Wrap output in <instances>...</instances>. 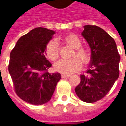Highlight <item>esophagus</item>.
I'll list each match as a JSON object with an SVG mask.
<instances>
[{
  "instance_id": "1",
  "label": "esophagus",
  "mask_w": 126,
  "mask_h": 126,
  "mask_svg": "<svg viewBox=\"0 0 126 126\" xmlns=\"http://www.w3.org/2000/svg\"><path fill=\"white\" fill-rule=\"evenodd\" d=\"M61 76H62V78H69L71 75H69V74H62Z\"/></svg>"
}]
</instances>
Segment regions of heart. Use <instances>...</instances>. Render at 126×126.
Returning a JSON list of instances; mask_svg holds the SVG:
<instances>
[{
    "mask_svg": "<svg viewBox=\"0 0 126 126\" xmlns=\"http://www.w3.org/2000/svg\"><path fill=\"white\" fill-rule=\"evenodd\" d=\"M62 40L66 45L74 48V51L71 54V57H74L69 60H60L57 62L54 65L55 71L63 74H71L81 69V62L85 64L89 63L91 60L90 52L86 47L81 46L82 41L77 35L69 33L64 36ZM45 52L47 57L50 60L55 61L57 60L60 56V50L57 41L53 39L48 42L45 48Z\"/></svg>",
    "mask_w": 126,
    "mask_h": 126,
    "instance_id": "1",
    "label": "heart"
}]
</instances>
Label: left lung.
<instances>
[{
  "label": "left lung",
  "mask_w": 126,
  "mask_h": 126,
  "mask_svg": "<svg viewBox=\"0 0 126 126\" xmlns=\"http://www.w3.org/2000/svg\"><path fill=\"white\" fill-rule=\"evenodd\" d=\"M82 36L91 49V63L75 92L82 101L93 103L102 99L118 79L121 57L114 38L100 27L85 25Z\"/></svg>",
  "instance_id": "obj_1"
}]
</instances>
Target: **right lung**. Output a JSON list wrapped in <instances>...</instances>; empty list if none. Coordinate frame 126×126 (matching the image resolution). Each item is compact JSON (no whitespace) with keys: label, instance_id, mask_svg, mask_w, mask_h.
<instances>
[{"label":"right lung","instance_id":"add662e5","mask_svg":"<svg viewBox=\"0 0 126 126\" xmlns=\"http://www.w3.org/2000/svg\"><path fill=\"white\" fill-rule=\"evenodd\" d=\"M55 32L43 27L22 36L10 52L8 71L16 94L24 101L41 105L50 101L61 79L60 73L50 74L51 63L45 48Z\"/></svg>","mask_w":126,"mask_h":126}]
</instances>
